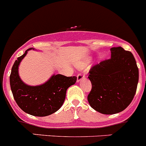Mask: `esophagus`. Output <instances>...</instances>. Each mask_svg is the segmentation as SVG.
Returning a JSON list of instances; mask_svg holds the SVG:
<instances>
[{"mask_svg": "<svg viewBox=\"0 0 146 146\" xmlns=\"http://www.w3.org/2000/svg\"><path fill=\"white\" fill-rule=\"evenodd\" d=\"M84 78H85V74L83 73H79V74H78L77 76V82H80L82 79H84Z\"/></svg>", "mask_w": 146, "mask_h": 146, "instance_id": "1", "label": "esophagus"}]
</instances>
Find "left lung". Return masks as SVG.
<instances>
[{
  "mask_svg": "<svg viewBox=\"0 0 146 146\" xmlns=\"http://www.w3.org/2000/svg\"><path fill=\"white\" fill-rule=\"evenodd\" d=\"M111 58L90 69L92 88L90 106L104 114H117L128 107L137 90L139 72L135 59L122 47L111 48Z\"/></svg>",
  "mask_w": 146,
  "mask_h": 146,
  "instance_id": "8db88e82",
  "label": "left lung"
}]
</instances>
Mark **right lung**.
Listing matches in <instances>:
<instances>
[{
    "label": "right lung",
    "mask_w": 146,
    "mask_h": 146,
    "mask_svg": "<svg viewBox=\"0 0 146 146\" xmlns=\"http://www.w3.org/2000/svg\"><path fill=\"white\" fill-rule=\"evenodd\" d=\"M30 50L32 48L19 57L12 67L10 75L11 92L16 104L26 113L36 117L48 116L62 107L67 89L75 84L77 77L53 75L44 84L36 86L27 85L19 76V65Z\"/></svg>",
    "instance_id": "add662e5"
}]
</instances>
